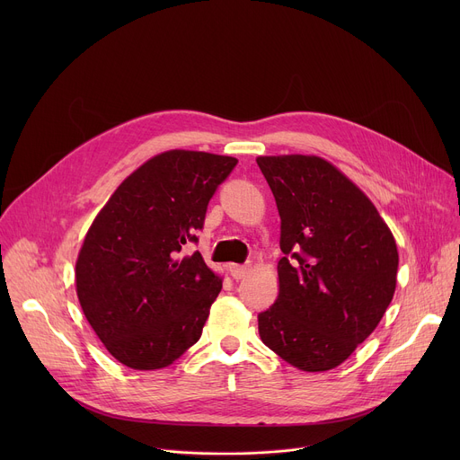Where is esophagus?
<instances>
[{
  "label": "esophagus",
  "mask_w": 460,
  "mask_h": 460,
  "mask_svg": "<svg viewBox=\"0 0 460 460\" xmlns=\"http://www.w3.org/2000/svg\"><path fill=\"white\" fill-rule=\"evenodd\" d=\"M227 271L231 273V277H233L234 280H242V279L249 273V268L238 266V264H229V266H227Z\"/></svg>",
  "instance_id": "obj_1"
}]
</instances>
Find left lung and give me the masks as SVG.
Here are the masks:
<instances>
[{"label":"left lung","instance_id":"8db88e82","mask_svg":"<svg viewBox=\"0 0 460 460\" xmlns=\"http://www.w3.org/2000/svg\"><path fill=\"white\" fill-rule=\"evenodd\" d=\"M280 215L279 298L258 333L296 369L330 371L382 320L397 288L399 251L364 190L314 155L258 156Z\"/></svg>","mask_w":460,"mask_h":460}]
</instances>
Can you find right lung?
Here are the masks:
<instances>
[{
    "label": "right lung",
    "instance_id": "1",
    "mask_svg": "<svg viewBox=\"0 0 460 460\" xmlns=\"http://www.w3.org/2000/svg\"><path fill=\"white\" fill-rule=\"evenodd\" d=\"M236 158L160 153L130 172L91 224L76 260L85 318L123 366H171L200 341L222 277L200 252L180 258L202 229L217 187Z\"/></svg>",
    "mask_w": 460,
    "mask_h": 460
}]
</instances>
